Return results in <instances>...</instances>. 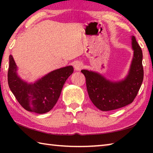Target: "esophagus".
Here are the masks:
<instances>
[{"mask_svg": "<svg viewBox=\"0 0 153 153\" xmlns=\"http://www.w3.org/2000/svg\"><path fill=\"white\" fill-rule=\"evenodd\" d=\"M74 67L76 70H79L82 68V65L79 63H76L74 64Z\"/></svg>", "mask_w": 153, "mask_h": 153, "instance_id": "34e87169", "label": "esophagus"}]
</instances>
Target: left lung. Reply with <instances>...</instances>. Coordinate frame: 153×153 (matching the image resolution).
I'll use <instances>...</instances> for the list:
<instances>
[{"label": "left lung", "mask_w": 153, "mask_h": 153, "mask_svg": "<svg viewBox=\"0 0 153 153\" xmlns=\"http://www.w3.org/2000/svg\"><path fill=\"white\" fill-rule=\"evenodd\" d=\"M17 65L9 55L8 84L17 100L25 110L37 113L51 111L57 102L66 79L73 74L72 66L61 67L34 83L27 84L19 78Z\"/></svg>", "instance_id": "1"}]
</instances>
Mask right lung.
Here are the masks:
<instances>
[{"label":"right lung","mask_w":153,"mask_h":153,"mask_svg":"<svg viewBox=\"0 0 153 153\" xmlns=\"http://www.w3.org/2000/svg\"><path fill=\"white\" fill-rule=\"evenodd\" d=\"M134 57L128 77L120 82L111 83L104 76L88 70H82L86 77V88L89 97L96 107L107 111L130 104L133 102L143 81L142 51L132 38Z\"/></svg>","instance_id":"right-lung-1"}]
</instances>
